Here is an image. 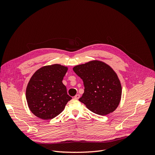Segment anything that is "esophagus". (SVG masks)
<instances>
[{
  "mask_svg": "<svg viewBox=\"0 0 155 155\" xmlns=\"http://www.w3.org/2000/svg\"><path fill=\"white\" fill-rule=\"evenodd\" d=\"M79 97H80V95H79V94H76V96H74V98H75V99H76V100H78Z\"/></svg>",
  "mask_w": 155,
  "mask_h": 155,
  "instance_id": "esophagus-1",
  "label": "esophagus"
}]
</instances>
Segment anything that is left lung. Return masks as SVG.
Masks as SVG:
<instances>
[{
    "label": "left lung",
    "mask_w": 155,
    "mask_h": 155,
    "mask_svg": "<svg viewBox=\"0 0 155 155\" xmlns=\"http://www.w3.org/2000/svg\"><path fill=\"white\" fill-rule=\"evenodd\" d=\"M73 70L83 81L84 93L79 100L97 114L105 116L118 106L121 86L116 74L109 65L93 61L78 65Z\"/></svg>",
    "instance_id": "8db88e82"
}]
</instances>
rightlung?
<instances>
[{"label":"right lung","instance_id":"1","mask_svg":"<svg viewBox=\"0 0 155 155\" xmlns=\"http://www.w3.org/2000/svg\"><path fill=\"white\" fill-rule=\"evenodd\" d=\"M67 71V67L55 64L39 68L31 78L26 97L30 110L38 118H55L72 99L62 83Z\"/></svg>","mask_w":155,"mask_h":155}]
</instances>
